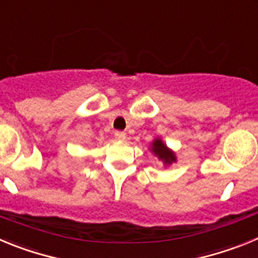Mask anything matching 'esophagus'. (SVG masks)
Segmentation results:
<instances>
[{
	"instance_id": "34e87169",
	"label": "esophagus",
	"mask_w": 258,
	"mask_h": 258,
	"mask_svg": "<svg viewBox=\"0 0 258 258\" xmlns=\"http://www.w3.org/2000/svg\"><path fill=\"white\" fill-rule=\"evenodd\" d=\"M114 138L117 139V140H124V139H126V134H124L123 131H115Z\"/></svg>"
}]
</instances>
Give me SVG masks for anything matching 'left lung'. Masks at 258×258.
I'll return each instance as SVG.
<instances>
[{
    "label": "left lung",
    "mask_w": 258,
    "mask_h": 258,
    "mask_svg": "<svg viewBox=\"0 0 258 258\" xmlns=\"http://www.w3.org/2000/svg\"><path fill=\"white\" fill-rule=\"evenodd\" d=\"M150 150H152V152L154 153L155 157L159 158L164 164H172L173 162H176L175 153L171 149H168L166 144H164L161 139H155V140L153 141Z\"/></svg>",
    "instance_id": "left-lung-1"
}]
</instances>
